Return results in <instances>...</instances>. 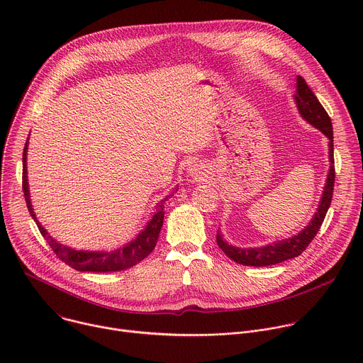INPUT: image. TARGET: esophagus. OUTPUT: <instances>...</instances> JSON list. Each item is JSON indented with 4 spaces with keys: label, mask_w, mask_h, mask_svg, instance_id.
Instances as JSON below:
<instances>
[{
    "label": "esophagus",
    "mask_w": 363,
    "mask_h": 363,
    "mask_svg": "<svg viewBox=\"0 0 363 363\" xmlns=\"http://www.w3.org/2000/svg\"><path fill=\"white\" fill-rule=\"evenodd\" d=\"M188 174L195 179V181H203L205 174L202 172V168L198 164H194L188 168Z\"/></svg>",
    "instance_id": "34e87169"
}]
</instances>
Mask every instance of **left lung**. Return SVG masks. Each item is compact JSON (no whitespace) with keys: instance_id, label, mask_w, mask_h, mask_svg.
Segmentation results:
<instances>
[{"instance_id":"1","label":"left lung","mask_w":363,"mask_h":363,"mask_svg":"<svg viewBox=\"0 0 363 363\" xmlns=\"http://www.w3.org/2000/svg\"><path fill=\"white\" fill-rule=\"evenodd\" d=\"M296 94L294 100L300 115L315 128L322 130L329 138V160H330V169L328 174L326 185L323 189V195L319 203L318 213L315 214L313 220L308 223V225L298 233L297 235L284 240L277 241L272 245L260 247V248H238L231 244H227L221 234L217 233V244L220 248L238 264L242 266H252V267H264V266H273L279 264L281 262L290 260V258L298 257L307 245L312 242V240L316 237L318 231L320 230L323 220L326 217V213L330 206L332 196H333V186H335V158H333V128L332 121L322 106V103L318 100L315 93L312 91L306 83V80L301 76H297V84H296Z\"/></svg>"}]
</instances>
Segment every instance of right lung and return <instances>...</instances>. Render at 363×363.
<instances>
[{
  "instance_id": "1",
  "label": "right lung",
  "mask_w": 363,
  "mask_h": 363,
  "mask_svg": "<svg viewBox=\"0 0 363 363\" xmlns=\"http://www.w3.org/2000/svg\"><path fill=\"white\" fill-rule=\"evenodd\" d=\"M27 143L24 146L23 152V191H24V198L27 202V208L34 218L41 235L48 241V245L51 250L55 251V254L60 258L63 263L70 266L74 270L79 272H93V273H106V272H121L126 270L129 267L136 266L140 263L146 255L152 252V250L157 245L162 224H164V206L162 203L160 205L158 213L153 216V218L147 223L146 228L139 234V237L129 242L126 247L111 251V252H90V251H79L73 250L70 247L62 245L57 241H55L48 235V233L41 227V224L37 221L33 206L30 202V195H28V182H27ZM167 201V199H164Z\"/></svg>"
}]
</instances>
